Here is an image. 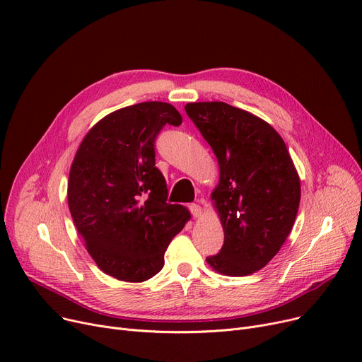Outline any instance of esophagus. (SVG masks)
Instances as JSON below:
<instances>
[{"mask_svg":"<svg viewBox=\"0 0 362 362\" xmlns=\"http://www.w3.org/2000/svg\"><path fill=\"white\" fill-rule=\"evenodd\" d=\"M189 211L194 217H201L202 216V206L199 204H191L189 205Z\"/></svg>","mask_w":362,"mask_h":362,"instance_id":"esophagus-1","label":"esophagus"}]
</instances>
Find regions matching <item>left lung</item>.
<instances>
[{
	"label": "left lung",
	"instance_id": "left-lung-1",
	"mask_svg": "<svg viewBox=\"0 0 362 362\" xmlns=\"http://www.w3.org/2000/svg\"><path fill=\"white\" fill-rule=\"evenodd\" d=\"M185 110L220 167L211 199L224 243L206 262L224 276L252 274L280 251L298 214L300 182L286 144L267 122L226 103Z\"/></svg>",
	"mask_w": 362,
	"mask_h": 362
}]
</instances>
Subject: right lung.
I'll return each mask as SVG.
<instances>
[{"label": "right lung", "mask_w": 362, "mask_h": 362, "mask_svg": "<svg viewBox=\"0 0 362 362\" xmlns=\"http://www.w3.org/2000/svg\"><path fill=\"white\" fill-rule=\"evenodd\" d=\"M180 112L148 101L110 112L83 138L70 167V214L89 255L108 276L145 281L164 265V252L191 218L186 206L167 202L156 167V138Z\"/></svg>", "instance_id": "right-lung-1"}]
</instances>
